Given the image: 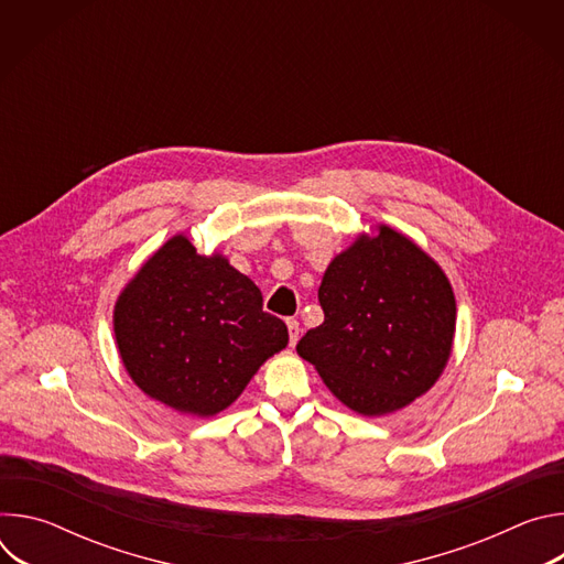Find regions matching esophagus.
I'll return each instance as SVG.
<instances>
[{
	"mask_svg": "<svg viewBox=\"0 0 564 564\" xmlns=\"http://www.w3.org/2000/svg\"><path fill=\"white\" fill-rule=\"evenodd\" d=\"M285 324H288V333H290V346H294L299 341V333H301L299 321L296 318H288Z\"/></svg>",
	"mask_w": 564,
	"mask_h": 564,
	"instance_id": "34e87169",
	"label": "esophagus"
}]
</instances>
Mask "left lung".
<instances>
[{
	"label": "left lung",
	"mask_w": 564,
	"mask_h": 564,
	"mask_svg": "<svg viewBox=\"0 0 564 564\" xmlns=\"http://www.w3.org/2000/svg\"><path fill=\"white\" fill-rule=\"evenodd\" d=\"M324 324L296 352L337 399L377 417L409 406L442 375L455 335V296L440 265L386 225L361 236L318 288Z\"/></svg>",
	"instance_id": "obj_1"
}]
</instances>
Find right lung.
Masks as SVG:
<instances>
[{
    "mask_svg": "<svg viewBox=\"0 0 564 564\" xmlns=\"http://www.w3.org/2000/svg\"><path fill=\"white\" fill-rule=\"evenodd\" d=\"M113 330L135 386L198 417L227 409L259 366L288 346L283 321L220 254L200 257L185 236L160 248L116 303Z\"/></svg>",
    "mask_w": 564,
    "mask_h": 564,
    "instance_id": "1",
    "label": "right lung"
}]
</instances>
